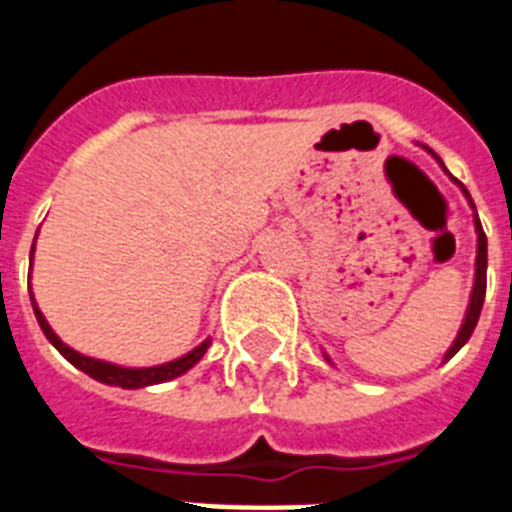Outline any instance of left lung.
I'll use <instances>...</instances> for the list:
<instances>
[{
  "label": "left lung",
  "instance_id": "1",
  "mask_svg": "<svg viewBox=\"0 0 512 512\" xmlns=\"http://www.w3.org/2000/svg\"><path fill=\"white\" fill-rule=\"evenodd\" d=\"M430 154H433V151H430ZM436 159H438V156H436ZM457 185H460L462 193L468 196L470 207L476 209V204H473V199H470L468 188H465L460 180H457ZM473 217H476V233H478L476 281H473V292H470V303H468V311H465V321H462L460 332H457V337H454V342H452V348L446 350L444 358H452L454 353H457V350H460L462 345L470 340V335H473V329H476V324H478V316H481V308H484V297H486V233H484V228H481V220H478V215H473ZM327 361H329V358H327Z\"/></svg>",
  "mask_w": 512,
  "mask_h": 512
}]
</instances>
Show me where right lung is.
<instances>
[{
    "mask_svg": "<svg viewBox=\"0 0 512 512\" xmlns=\"http://www.w3.org/2000/svg\"><path fill=\"white\" fill-rule=\"evenodd\" d=\"M31 257H34V247H31ZM31 305H34V316L36 321H39V327H42L44 337H47V340H50L52 345H55V348H58L60 353H63V356L76 366V369H82L84 374H90L92 380L106 382V385H116V388L135 390V388H148V385H159V382L175 380V377L188 372L191 366L199 364L201 356L207 353L209 342H212V340H204L201 345H196L191 353H185V356L175 358V361H167V364L140 366V369H132V366H116V364H108V361H100V358L82 356V353H76L74 348H68L66 342L52 332V327L47 324L42 311L36 308L34 295H31Z\"/></svg>",
    "mask_w": 512,
    "mask_h": 512,
    "instance_id": "add662e5",
    "label": "right lung"
}]
</instances>
